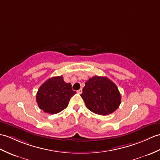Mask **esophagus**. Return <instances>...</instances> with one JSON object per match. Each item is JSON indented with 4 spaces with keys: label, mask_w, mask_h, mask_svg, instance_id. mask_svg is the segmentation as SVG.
I'll return each instance as SVG.
<instances>
[{
    "label": "esophagus",
    "mask_w": 160,
    "mask_h": 160,
    "mask_svg": "<svg viewBox=\"0 0 160 160\" xmlns=\"http://www.w3.org/2000/svg\"><path fill=\"white\" fill-rule=\"evenodd\" d=\"M82 92V88H80L79 90L77 91V92H78V94H81Z\"/></svg>",
    "instance_id": "1"
}]
</instances>
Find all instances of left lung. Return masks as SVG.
I'll return each instance as SVG.
<instances>
[{
	"mask_svg": "<svg viewBox=\"0 0 160 160\" xmlns=\"http://www.w3.org/2000/svg\"><path fill=\"white\" fill-rule=\"evenodd\" d=\"M88 110L95 114L108 115L114 112L121 103V94L112 81L95 76L85 82L80 95Z\"/></svg>",
	"mask_w": 160,
	"mask_h": 160,
	"instance_id": "1",
	"label": "left lung"
}]
</instances>
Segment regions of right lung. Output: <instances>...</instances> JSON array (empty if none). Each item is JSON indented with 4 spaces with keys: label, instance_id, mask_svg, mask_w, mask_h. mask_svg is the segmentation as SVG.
Returning <instances> with one entry per match:
<instances>
[{
    "label": "right lung",
    "instance_id": "1",
    "mask_svg": "<svg viewBox=\"0 0 160 160\" xmlns=\"http://www.w3.org/2000/svg\"><path fill=\"white\" fill-rule=\"evenodd\" d=\"M76 93L72 84L66 83L62 76L47 80L38 89L36 99L39 108L48 114H57L65 109Z\"/></svg>",
    "mask_w": 160,
    "mask_h": 160
}]
</instances>
